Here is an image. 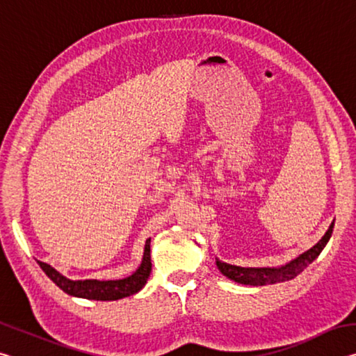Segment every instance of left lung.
<instances>
[{
	"label": "left lung",
	"mask_w": 356,
	"mask_h": 356,
	"mask_svg": "<svg viewBox=\"0 0 356 356\" xmlns=\"http://www.w3.org/2000/svg\"><path fill=\"white\" fill-rule=\"evenodd\" d=\"M334 221L331 222V226L325 236L318 240V242L312 246L303 254H300L297 259H293L286 265H282L280 268H245V267H237V265H231L226 262H221L216 259V267L220 268V272L227 276L229 280L240 282V284L246 286H267V284H276V282L289 281L293 280L295 276L300 275L303 270L308 267V265L314 261V259L321 254L325 245L328 243L331 237V232H333Z\"/></svg>",
	"instance_id": "8db88e82"
}]
</instances>
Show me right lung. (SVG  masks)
Returning a JSON list of instances; mask_svg holds the SVG:
<instances>
[{
	"instance_id": "1",
	"label": "right lung",
	"mask_w": 356,
	"mask_h": 356,
	"mask_svg": "<svg viewBox=\"0 0 356 356\" xmlns=\"http://www.w3.org/2000/svg\"><path fill=\"white\" fill-rule=\"evenodd\" d=\"M40 268L44 270L45 275L55 284L64 291L65 293L74 295V297H81L88 300H100V301H111L119 300L129 295L140 292L147 282V278L152 270L150 264V238L146 240V248H144V257L140 267H138L134 275L129 278L118 280V281H97V280H84V281H70L64 278L61 273H58L55 268L45 262L38 261Z\"/></svg>"
}]
</instances>
